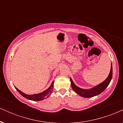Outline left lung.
Returning <instances> with one entry per match:
<instances>
[{"instance_id": "8db88e82", "label": "left lung", "mask_w": 123, "mask_h": 123, "mask_svg": "<svg viewBox=\"0 0 123 123\" xmlns=\"http://www.w3.org/2000/svg\"><path fill=\"white\" fill-rule=\"evenodd\" d=\"M113 74V69H112V65H111V71H110L108 77H107L105 81H103L101 84L95 86L93 88L88 90H86V89H82L79 88V87L76 86L74 83H73L71 78H70V82H71V86L72 88L75 92L79 94L81 97H84V98H91V97H94V96L98 95L99 94L102 92L104 90H105L106 88L108 87L110 82H111V78H112Z\"/></svg>"}]
</instances>
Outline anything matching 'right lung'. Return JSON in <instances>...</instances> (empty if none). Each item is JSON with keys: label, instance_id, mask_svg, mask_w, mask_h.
<instances>
[{"label": "right lung", "instance_id": "right-lung-1", "mask_svg": "<svg viewBox=\"0 0 123 123\" xmlns=\"http://www.w3.org/2000/svg\"><path fill=\"white\" fill-rule=\"evenodd\" d=\"M53 84H54V81H53L51 84L49 88L47 89L46 90L44 91L43 92L39 93V94H33V95H28V94H25V93L22 92V91H21L20 90H18L17 87H15V89L18 91V92L21 94V95L23 96L24 97H25V98L28 99L32 100V101H42V100L44 99L48 98L51 95V94L52 93L53 91Z\"/></svg>", "mask_w": 123, "mask_h": 123}]
</instances>
